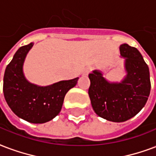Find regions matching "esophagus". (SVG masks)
<instances>
[{
    "label": "esophagus",
    "mask_w": 156,
    "mask_h": 156,
    "mask_svg": "<svg viewBox=\"0 0 156 156\" xmlns=\"http://www.w3.org/2000/svg\"><path fill=\"white\" fill-rule=\"evenodd\" d=\"M91 69H92L90 67L86 68L84 69V71H83V75H84V76H87L89 73H90V71H91Z\"/></svg>",
    "instance_id": "1"
}]
</instances>
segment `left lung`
<instances>
[{
	"label": "left lung",
	"mask_w": 156,
	"mask_h": 156,
	"mask_svg": "<svg viewBox=\"0 0 156 156\" xmlns=\"http://www.w3.org/2000/svg\"><path fill=\"white\" fill-rule=\"evenodd\" d=\"M126 76L121 81H109L100 70L89 74L88 94L98 116L113 122H123L135 116L145 105L150 92V69L137 48L120 46Z\"/></svg>",
	"instance_id": "8db88e82"
}]
</instances>
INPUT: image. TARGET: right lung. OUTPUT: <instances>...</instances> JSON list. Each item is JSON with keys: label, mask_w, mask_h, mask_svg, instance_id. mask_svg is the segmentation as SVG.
<instances>
[{"label": "right lung", "mask_w": 156, "mask_h": 156, "mask_svg": "<svg viewBox=\"0 0 156 156\" xmlns=\"http://www.w3.org/2000/svg\"><path fill=\"white\" fill-rule=\"evenodd\" d=\"M33 45L31 42L20 47L6 66L3 93L7 105L17 116L30 123L42 124L59 114L64 97L77 84L79 77L46 87L30 82L23 74V64Z\"/></svg>", "instance_id": "obj_1"}]
</instances>
